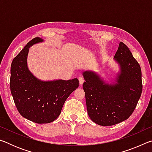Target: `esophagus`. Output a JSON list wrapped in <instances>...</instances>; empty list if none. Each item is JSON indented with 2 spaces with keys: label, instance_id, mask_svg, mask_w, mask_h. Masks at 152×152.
Instances as JSON below:
<instances>
[{
  "label": "esophagus",
  "instance_id": "1",
  "mask_svg": "<svg viewBox=\"0 0 152 152\" xmlns=\"http://www.w3.org/2000/svg\"><path fill=\"white\" fill-rule=\"evenodd\" d=\"M78 80H79V83H80V85H82V84L84 83V78L82 76H80L79 78H78Z\"/></svg>",
  "mask_w": 152,
  "mask_h": 152
}]
</instances>
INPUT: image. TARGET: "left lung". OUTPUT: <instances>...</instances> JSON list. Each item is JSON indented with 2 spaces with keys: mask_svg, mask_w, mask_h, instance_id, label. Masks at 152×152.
Masks as SVG:
<instances>
[{
  "mask_svg": "<svg viewBox=\"0 0 152 152\" xmlns=\"http://www.w3.org/2000/svg\"><path fill=\"white\" fill-rule=\"evenodd\" d=\"M114 59L119 72L111 82L92 71L82 72L88 115L92 121L102 126L127 119L142 92L141 67L125 43H119Z\"/></svg>",
  "mask_w": 152,
  "mask_h": 152,
  "instance_id": "8db88e82",
  "label": "left lung"
}]
</instances>
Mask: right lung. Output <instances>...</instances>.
<instances>
[{"label":"right lung","instance_id":"add662e5","mask_svg":"<svg viewBox=\"0 0 152 152\" xmlns=\"http://www.w3.org/2000/svg\"><path fill=\"white\" fill-rule=\"evenodd\" d=\"M35 37L27 43L11 64L10 86L18 111L25 119L36 123L53 121L61 113L66 100L78 88V78L43 81L33 75L27 66L31 46L43 42Z\"/></svg>","mask_w":152,"mask_h":152}]
</instances>
